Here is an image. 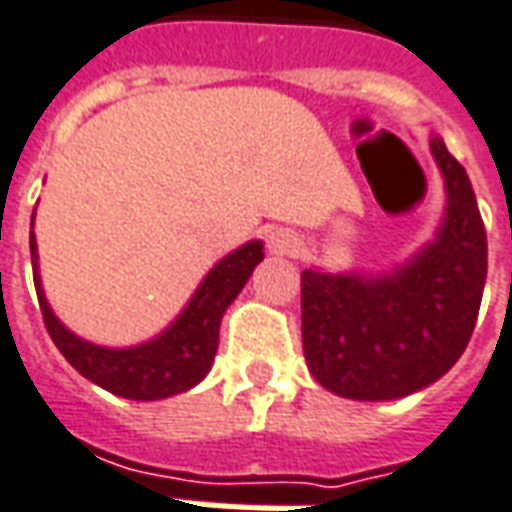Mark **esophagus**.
Listing matches in <instances>:
<instances>
[{"mask_svg":"<svg viewBox=\"0 0 512 512\" xmlns=\"http://www.w3.org/2000/svg\"><path fill=\"white\" fill-rule=\"evenodd\" d=\"M267 248L275 256H295L297 250H300V239L289 228H275V231H270V237H267Z\"/></svg>","mask_w":512,"mask_h":512,"instance_id":"1","label":"esophagus"}]
</instances>
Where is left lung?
I'll return each mask as SVG.
<instances>
[{"label": "left lung", "instance_id": "8db88e82", "mask_svg": "<svg viewBox=\"0 0 512 512\" xmlns=\"http://www.w3.org/2000/svg\"><path fill=\"white\" fill-rule=\"evenodd\" d=\"M430 151L447 209L436 239L386 273L300 275L308 369L339 397L386 402L427 389L455 366L474 331L488 239L471 181L438 134Z\"/></svg>", "mask_w": 512, "mask_h": 512}]
</instances>
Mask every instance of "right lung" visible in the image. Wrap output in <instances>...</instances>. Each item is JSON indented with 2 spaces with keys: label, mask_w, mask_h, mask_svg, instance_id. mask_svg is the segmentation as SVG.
<instances>
[{
  "label": "right lung",
  "mask_w": 512,
  "mask_h": 512,
  "mask_svg": "<svg viewBox=\"0 0 512 512\" xmlns=\"http://www.w3.org/2000/svg\"><path fill=\"white\" fill-rule=\"evenodd\" d=\"M35 223V215H32ZM32 275L41 303L46 331L82 378L96 383L110 394L126 400H165L173 394L198 386L209 375L220 339V320L234 297L248 284L250 273L264 259L262 239H250L231 250L206 273L192 292L190 303L170 322L165 331L132 347H101L88 339H79L54 317L49 300L43 295L41 270H38V242L30 231Z\"/></svg>",
  "instance_id": "add662e5"
}]
</instances>
